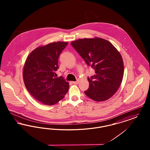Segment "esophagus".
<instances>
[{
	"label": "esophagus",
	"mask_w": 150,
	"mask_h": 150,
	"mask_svg": "<svg viewBox=\"0 0 150 150\" xmlns=\"http://www.w3.org/2000/svg\"><path fill=\"white\" fill-rule=\"evenodd\" d=\"M74 84H78L79 83V81L78 80H77V81H72V82Z\"/></svg>",
	"instance_id": "1"
}]
</instances>
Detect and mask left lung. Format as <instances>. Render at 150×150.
<instances>
[{
	"mask_svg": "<svg viewBox=\"0 0 150 150\" xmlns=\"http://www.w3.org/2000/svg\"><path fill=\"white\" fill-rule=\"evenodd\" d=\"M71 45L95 71L88 78L89 86L85 94L97 102L110 98L123 78L124 64L120 53L110 42L99 38L78 39Z\"/></svg>",
	"mask_w": 150,
	"mask_h": 150,
	"instance_id": "obj_1",
	"label": "left lung"
}]
</instances>
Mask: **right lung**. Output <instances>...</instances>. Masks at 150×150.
I'll return each mask as SVG.
<instances>
[{
	"label": "right lung",
	"mask_w": 150,
	"mask_h": 150,
	"mask_svg": "<svg viewBox=\"0 0 150 150\" xmlns=\"http://www.w3.org/2000/svg\"><path fill=\"white\" fill-rule=\"evenodd\" d=\"M68 44L58 42L39 47L27 58L23 78L31 95L43 105H53L62 100L69 84L62 76L56 78L59 56Z\"/></svg>",
	"instance_id": "right-lung-1"
}]
</instances>
